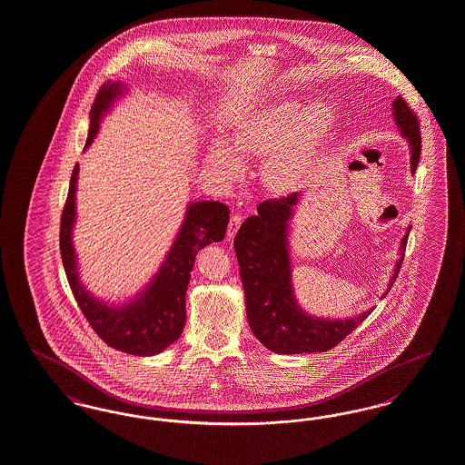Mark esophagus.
Wrapping results in <instances>:
<instances>
[{
	"instance_id": "34e87169",
	"label": "esophagus",
	"mask_w": 465,
	"mask_h": 465,
	"mask_svg": "<svg viewBox=\"0 0 465 465\" xmlns=\"http://www.w3.org/2000/svg\"><path fill=\"white\" fill-rule=\"evenodd\" d=\"M241 214H233V216H232V220H230V223H228V232H226V239H228V241H232V239L235 237V233H237V230H239V226H241Z\"/></svg>"
}]
</instances>
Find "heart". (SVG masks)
<instances>
[{"label": "heart", "instance_id": "1", "mask_svg": "<svg viewBox=\"0 0 465 465\" xmlns=\"http://www.w3.org/2000/svg\"><path fill=\"white\" fill-rule=\"evenodd\" d=\"M337 126V111L325 100L272 98L241 115L226 140H213L205 166L224 182L241 176V161H262L260 182L273 197L298 192L312 174Z\"/></svg>", "mask_w": 465, "mask_h": 465}]
</instances>
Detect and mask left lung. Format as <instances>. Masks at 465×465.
<instances>
[{
    "instance_id": "8db88e82",
    "label": "left lung",
    "mask_w": 465,
    "mask_h": 465,
    "mask_svg": "<svg viewBox=\"0 0 465 465\" xmlns=\"http://www.w3.org/2000/svg\"><path fill=\"white\" fill-rule=\"evenodd\" d=\"M392 119L409 142L410 166L415 173L420 159L419 119L400 94L392 100ZM301 197L302 193L294 192L283 199L261 203L258 214L242 223L233 241L241 264L249 327L266 350L279 354L329 351L373 312L371 308L350 318H323L310 315L299 306L292 285L289 226ZM410 228L400 243V258L382 298H386L400 273Z\"/></svg>"
}]
</instances>
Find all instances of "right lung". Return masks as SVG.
Returning <instances> with one entry per match:
<instances>
[{
  "instance_id": "right-lung-1",
  "label": "right lung",
  "mask_w": 465,
  "mask_h": 465,
  "mask_svg": "<svg viewBox=\"0 0 465 465\" xmlns=\"http://www.w3.org/2000/svg\"><path fill=\"white\" fill-rule=\"evenodd\" d=\"M128 92V84L107 81L94 98L90 112L88 149L98 134L102 119ZM79 164H75L67 203L60 223V252L64 270L75 301L100 339L114 350L134 356L163 353L183 331L185 294L195 256L205 245L223 241L230 209L218 201L188 203L185 218L180 226L166 258L149 283L133 298L115 304L96 298L79 279L73 232L75 224V192Z\"/></svg>"
}]
</instances>
